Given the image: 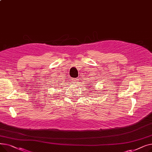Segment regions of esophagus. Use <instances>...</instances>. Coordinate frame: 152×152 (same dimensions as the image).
<instances>
[{"label":"esophagus","instance_id":"1","mask_svg":"<svg viewBox=\"0 0 152 152\" xmlns=\"http://www.w3.org/2000/svg\"><path fill=\"white\" fill-rule=\"evenodd\" d=\"M79 82V79L76 78V79H73V83H77Z\"/></svg>","mask_w":152,"mask_h":152}]
</instances>
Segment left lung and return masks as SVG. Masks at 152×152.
Returning <instances> with one entry per match:
<instances>
[{
    "instance_id": "8db88e82",
    "label": "left lung",
    "mask_w": 152,
    "mask_h": 152,
    "mask_svg": "<svg viewBox=\"0 0 152 152\" xmlns=\"http://www.w3.org/2000/svg\"><path fill=\"white\" fill-rule=\"evenodd\" d=\"M89 87H88V88H89Z\"/></svg>"
}]
</instances>
